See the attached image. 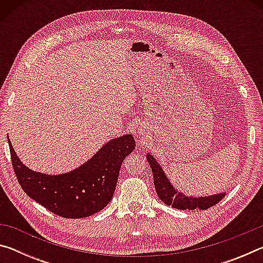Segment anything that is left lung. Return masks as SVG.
I'll use <instances>...</instances> for the list:
<instances>
[{
    "mask_svg": "<svg viewBox=\"0 0 263 263\" xmlns=\"http://www.w3.org/2000/svg\"><path fill=\"white\" fill-rule=\"evenodd\" d=\"M146 159H147L149 166L152 168L154 186L159 198L167 205L179 209V210H195V209L206 210L212 205H216L218 202L225 197L226 193L205 196V197L204 196H202V197L185 196L172 185L167 175L164 174L163 169L160 167V164L157 162L154 157H152V154L147 153Z\"/></svg>",
    "mask_w": 263,
    "mask_h": 263,
    "instance_id": "1",
    "label": "left lung"
}]
</instances>
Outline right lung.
<instances>
[{
    "mask_svg": "<svg viewBox=\"0 0 263 263\" xmlns=\"http://www.w3.org/2000/svg\"><path fill=\"white\" fill-rule=\"evenodd\" d=\"M8 142L14 172L25 194L48 211L70 219L89 217L108 205L123 160L136 147L132 135H124L106 142L74 171L48 175L31 171L22 163L10 140Z\"/></svg>",
    "mask_w": 263,
    "mask_h": 263,
    "instance_id": "obj_1",
    "label": "right lung"
}]
</instances>
